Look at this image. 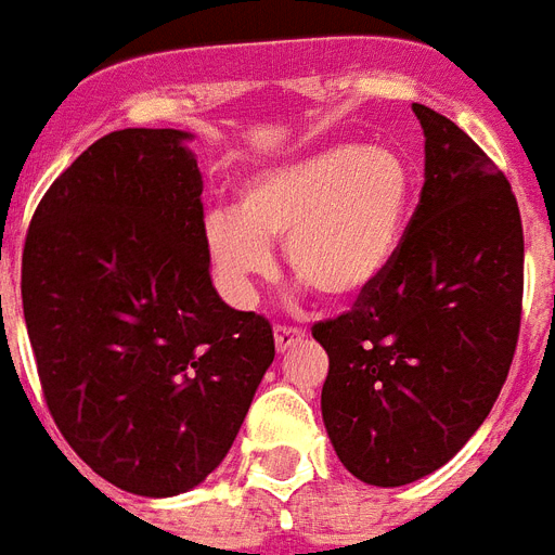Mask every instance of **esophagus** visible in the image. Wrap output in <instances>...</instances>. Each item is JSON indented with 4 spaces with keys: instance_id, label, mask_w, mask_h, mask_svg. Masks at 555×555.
I'll list each match as a JSON object with an SVG mask.
<instances>
[{
    "instance_id": "esophagus-1",
    "label": "esophagus",
    "mask_w": 555,
    "mask_h": 555,
    "mask_svg": "<svg viewBox=\"0 0 555 555\" xmlns=\"http://www.w3.org/2000/svg\"><path fill=\"white\" fill-rule=\"evenodd\" d=\"M273 337H276V348H279V351H287V348H294L296 343H302L305 331L296 328V325H276V331H273Z\"/></svg>"
}]
</instances>
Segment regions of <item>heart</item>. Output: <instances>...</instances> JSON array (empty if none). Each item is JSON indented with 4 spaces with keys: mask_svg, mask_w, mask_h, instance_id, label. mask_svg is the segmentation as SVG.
I'll use <instances>...</instances> for the list:
<instances>
[{
    "mask_svg": "<svg viewBox=\"0 0 555 555\" xmlns=\"http://www.w3.org/2000/svg\"><path fill=\"white\" fill-rule=\"evenodd\" d=\"M412 204V167L391 146L334 143L250 176L235 212L207 221V259L235 302L273 273L285 242L294 276L334 302L369 294L397 259Z\"/></svg>",
    "mask_w": 555,
    "mask_h": 555,
    "instance_id": "obj_1",
    "label": "heart"
}]
</instances>
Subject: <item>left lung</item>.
<instances>
[{"mask_svg":"<svg viewBox=\"0 0 555 555\" xmlns=\"http://www.w3.org/2000/svg\"><path fill=\"white\" fill-rule=\"evenodd\" d=\"M412 108L426 181L397 259L351 311L311 328L328 351V438L374 487L417 481L473 438L521 328L525 230L507 176L449 117Z\"/></svg>","mask_w":555,"mask_h":555,"instance_id":"1","label":"left lung"}]
</instances>
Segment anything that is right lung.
<instances>
[{"label": "right lung", "instance_id": "obj_1", "mask_svg": "<svg viewBox=\"0 0 555 555\" xmlns=\"http://www.w3.org/2000/svg\"><path fill=\"white\" fill-rule=\"evenodd\" d=\"M178 129H120L56 178L22 250V311L48 412L134 495L192 490L233 447L273 328L218 299L201 172Z\"/></svg>", "mask_w": 555, "mask_h": 555}]
</instances>
